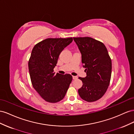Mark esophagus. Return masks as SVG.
Instances as JSON below:
<instances>
[{
	"label": "esophagus",
	"instance_id": "34e87169",
	"mask_svg": "<svg viewBox=\"0 0 134 134\" xmlns=\"http://www.w3.org/2000/svg\"><path fill=\"white\" fill-rule=\"evenodd\" d=\"M72 78H73L74 80H76V79H77V76H73V77H72Z\"/></svg>",
	"mask_w": 134,
	"mask_h": 134
}]
</instances>
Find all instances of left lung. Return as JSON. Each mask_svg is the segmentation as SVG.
Returning a JSON list of instances; mask_svg holds the SVG:
<instances>
[{
  "label": "left lung",
  "instance_id": "left-lung-1",
  "mask_svg": "<svg viewBox=\"0 0 134 134\" xmlns=\"http://www.w3.org/2000/svg\"><path fill=\"white\" fill-rule=\"evenodd\" d=\"M81 53L82 63L86 72L85 77H79L82 86L78 93L83 100L93 102L105 93L110 83L112 61L105 46L90 37H74Z\"/></svg>",
  "mask_w": 134,
  "mask_h": 134
}]
</instances>
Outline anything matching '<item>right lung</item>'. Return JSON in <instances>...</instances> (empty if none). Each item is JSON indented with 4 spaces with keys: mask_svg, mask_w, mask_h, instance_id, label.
I'll return each mask as SVG.
<instances>
[{
    "mask_svg": "<svg viewBox=\"0 0 134 134\" xmlns=\"http://www.w3.org/2000/svg\"><path fill=\"white\" fill-rule=\"evenodd\" d=\"M72 41V37L48 38L32 49L29 60L30 79L34 88L48 102L62 100L72 82L71 75H55L54 68L60 53Z\"/></svg>",
    "mask_w": 134,
    "mask_h": 134,
    "instance_id": "obj_1",
    "label": "right lung"
}]
</instances>
